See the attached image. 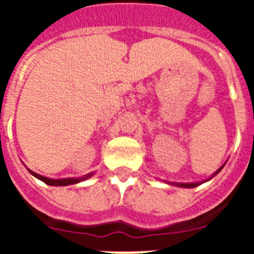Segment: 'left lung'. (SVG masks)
Segmentation results:
<instances>
[{"label": "left lung", "instance_id": "left-lung-1", "mask_svg": "<svg viewBox=\"0 0 254 254\" xmlns=\"http://www.w3.org/2000/svg\"><path fill=\"white\" fill-rule=\"evenodd\" d=\"M221 169H223V166L220 167V169H217V171H215V174H213L212 177H215L217 173H220ZM166 182V181H165ZM205 182V181H204ZM204 182H196V183H175V182H167L169 185H173V186H178V187H186V189H193V187H196V186L201 185V183H204Z\"/></svg>", "mask_w": 254, "mask_h": 254}]
</instances>
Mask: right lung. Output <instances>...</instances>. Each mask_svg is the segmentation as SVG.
<instances>
[{
  "instance_id": "obj_1",
  "label": "right lung",
  "mask_w": 254,
  "mask_h": 254,
  "mask_svg": "<svg viewBox=\"0 0 254 254\" xmlns=\"http://www.w3.org/2000/svg\"><path fill=\"white\" fill-rule=\"evenodd\" d=\"M29 170V169H27ZM30 174L31 175H34L35 178H38L39 181L45 182L46 185L49 186H69V185H75V183H79V182H83L85 181V179H88V178H91L92 175H93V173H89L87 174V175H83V177L80 178H64V179H51V178H46V177H42V175H39V174L34 173V171H31V170H29Z\"/></svg>"
}]
</instances>
